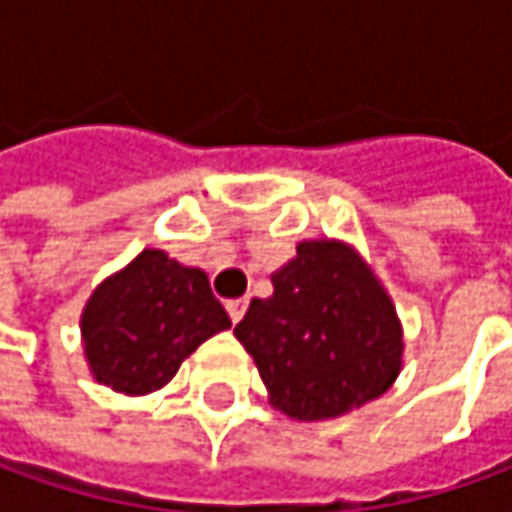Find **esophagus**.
I'll use <instances>...</instances> for the list:
<instances>
[{"label":"esophagus","mask_w":512,"mask_h":512,"mask_svg":"<svg viewBox=\"0 0 512 512\" xmlns=\"http://www.w3.org/2000/svg\"><path fill=\"white\" fill-rule=\"evenodd\" d=\"M225 307H227V316H230V322L236 325V322H242V316H245L247 296H245V299H230Z\"/></svg>","instance_id":"1"}]
</instances>
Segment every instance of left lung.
Here are the masks:
<instances>
[{"mask_svg":"<svg viewBox=\"0 0 512 512\" xmlns=\"http://www.w3.org/2000/svg\"><path fill=\"white\" fill-rule=\"evenodd\" d=\"M236 339L270 404L299 422L336 419L379 399L402 370V322L382 282L344 242L313 239L270 276Z\"/></svg>","mask_w":512,"mask_h":512,"instance_id":"left-lung-1","label":"left lung"}]
</instances>
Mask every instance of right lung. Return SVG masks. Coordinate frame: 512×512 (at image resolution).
<instances>
[{"instance_id": "right-lung-1", "label": "right lung", "mask_w": 512, "mask_h": 512, "mask_svg": "<svg viewBox=\"0 0 512 512\" xmlns=\"http://www.w3.org/2000/svg\"><path fill=\"white\" fill-rule=\"evenodd\" d=\"M227 327L230 316L205 270L148 247L93 290L82 313V342L96 382L145 396L165 387L199 344Z\"/></svg>"}]
</instances>
